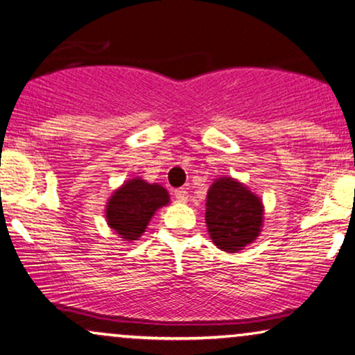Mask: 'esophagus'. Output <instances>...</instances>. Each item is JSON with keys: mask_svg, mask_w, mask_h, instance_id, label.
<instances>
[{"mask_svg": "<svg viewBox=\"0 0 355 355\" xmlns=\"http://www.w3.org/2000/svg\"><path fill=\"white\" fill-rule=\"evenodd\" d=\"M175 199L178 202H187L188 201V191H187V189H183V188L175 189Z\"/></svg>", "mask_w": 355, "mask_h": 355, "instance_id": "1", "label": "esophagus"}]
</instances>
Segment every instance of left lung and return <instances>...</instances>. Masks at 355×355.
<instances>
[{"instance_id": "left-lung-1", "label": "left lung", "mask_w": 355, "mask_h": 355, "mask_svg": "<svg viewBox=\"0 0 355 355\" xmlns=\"http://www.w3.org/2000/svg\"><path fill=\"white\" fill-rule=\"evenodd\" d=\"M206 225L218 249L225 252L241 251L262 232V199L239 180L218 177L207 191Z\"/></svg>"}]
</instances>
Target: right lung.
Wrapping results in <instances>:
<instances>
[{
	"label": "right lung",
	"instance_id": "1",
	"mask_svg": "<svg viewBox=\"0 0 355 355\" xmlns=\"http://www.w3.org/2000/svg\"><path fill=\"white\" fill-rule=\"evenodd\" d=\"M171 202L167 189L159 183H148L135 177L114 189L106 204V222L122 241L141 238L157 209Z\"/></svg>",
	"mask_w": 355,
	"mask_h": 355
}]
</instances>
